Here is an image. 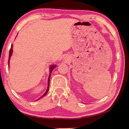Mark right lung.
<instances>
[{"label":"right lung","instance_id":"1","mask_svg":"<svg viewBox=\"0 0 129 129\" xmlns=\"http://www.w3.org/2000/svg\"><path fill=\"white\" fill-rule=\"evenodd\" d=\"M12 53H13V44L12 45V46H11V48H10V51H9V59H8V65H9V60H10V59L11 57V56H12ZM56 67V65H51V66H50V75H49V78H48V87H47V89H46V92L44 94V95L42 96H41L40 98L38 99L37 100H38L39 99H40L42 98L44 96H45L46 95V94H47L49 90V85H50V84H49V83H50V76H51V72L52 71H53V70L54 69V68H55Z\"/></svg>","mask_w":129,"mask_h":129}]
</instances>
